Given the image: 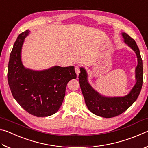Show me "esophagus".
Instances as JSON below:
<instances>
[{"instance_id": "1", "label": "esophagus", "mask_w": 148, "mask_h": 148, "mask_svg": "<svg viewBox=\"0 0 148 148\" xmlns=\"http://www.w3.org/2000/svg\"><path fill=\"white\" fill-rule=\"evenodd\" d=\"M75 72H76V73L77 74V76H78L79 74L80 73V69H79V66H78V65L75 67Z\"/></svg>"}]
</instances>
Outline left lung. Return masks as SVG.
<instances>
[{
  "mask_svg": "<svg viewBox=\"0 0 148 148\" xmlns=\"http://www.w3.org/2000/svg\"><path fill=\"white\" fill-rule=\"evenodd\" d=\"M124 42L136 53L138 65L136 71V82L131 92L125 97H106L102 96L92 89L87 82V74L84 68L80 69L79 82L85 102L92 114L106 118H110L123 113L136 101L141 91L143 83V64L140 50L136 42L125 32L122 33Z\"/></svg>",
  "mask_w": 148,
  "mask_h": 148,
  "instance_id": "obj_1",
  "label": "left lung"
}]
</instances>
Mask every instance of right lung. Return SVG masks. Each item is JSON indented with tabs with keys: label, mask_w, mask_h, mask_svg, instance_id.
<instances>
[{
	"label": "right lung",
	"mask_w": 148,
	"mask_h": 148,
	"mask_svg": "<svg viewBox=\"0 0 148 148\" xmlns=\"http://www.w3.org/2000/svg\"><path fill=\"white\" fill-rule=\"evenodd\" d=\"M29 32H21L14 44L8 67L9 87L14 98L28 113L36 117L49 116L58 111L67 84L77 76L73 66H56L41 71L25 68L21 52Z\"/></svg>",
	"instance_id": "obj_1"
}]
</instances>
